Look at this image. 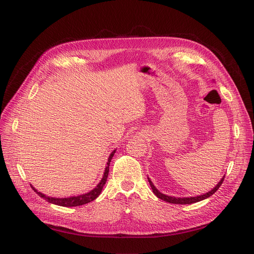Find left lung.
Returning <instances> with one entry per match:
<instances>
[{"mask_svg":"<svg viewBox=\"0 0 254 254\" xmlns=\"http://www.w3.org/2000/svg\"><path fill=\"white\" fill-rule=\"evenodd\" d=\"M224 178H225V176H223L221 181H220L217 185H215L214 189H212L210 191L206 192V193H204V194H201V195L190 196V198H175V196L166 195V194L160 192V191H159V190L156 189V187H155L154 184H153V182H152L151 180H149V178H147V179H148L149 185H151V187H152L153 192L157 195V198L161 199V200H163V201H165V202L172 203V204H192V203H195V202H200V201H202V200H204V199H207V198H209L210 195H212L215 191H217V190L220 189V186L222 185V183H223V181H224Z\"/></svg>","mask_w":254,"mask_h":254,"instance_id":"8db88e82","label":"left lung"}]
</instances>
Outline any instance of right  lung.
I'll return each mask as SVG.
<instances>
[{"label":"right lung","instance_id":"1","mask_svg":"<svg viewBox=\"0 0 254 254\" xmlns=\"http://www.w3.org/2000/svg\"><path fill=\"white\" fill-rule=\"evenodd\" d=\"M116 152V149H114L113 151L108 159V163H107V166H106V170H105V173H103V177L102 179L100 180V182L97 184V186L95 187V189L92 190L91 191L87 192V193H83V194H80V195H76V196H70V198H52V196H47L46 194L37 191L33 186H31L33 190L39 194L41 198L45 199L47 202L49 203H52V204H55V205H59V206H64V207H73V206H80V205H83V204H87L91 201H94L95 200L97 196L100 194L103 186H105L106 182H107V179H108V175H109V166H110V162L112 160L113 156H114Z\"/></svg>","mask_w":254,"mask_h":254}]
</instances>
